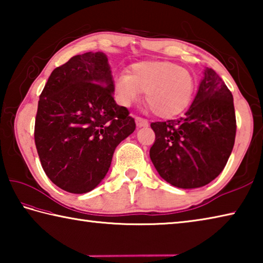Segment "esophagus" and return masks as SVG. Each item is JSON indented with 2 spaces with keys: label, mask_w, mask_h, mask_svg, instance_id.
I'll list each match as a JSON object with an SVG mask.
<instances>
[{
  "label": "esophagus",
  "mask_w": 263,
  "mask_h": 263,
  "mask_svg": "<svg viewBox=\"0 0 263 263\" xmlns=\"http://www.w3.org/2000/svg\"><path fill=\"white\" fill-rule=\"evenodd\" d=\"M136 123H137L138 127H142V126H147L148 125L147 119H145L142 117H136Z\"/></svg>",
  "instance_id": "obj_1"
}]
</instances>
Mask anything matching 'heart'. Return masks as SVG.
<instances>
[{
	"mask_svg": "<svg viewBox=\"0 0 263 263\" xmlns=\"http://www.w3.org/2000/svg\"><path fill=\"white\" fill-rule=\"evenodd\" d=\"M194 77L188 69L169 61H144L131 66L130 74L115 78L114 90L118 101L130 105L145 92V102L159 117H173L190 103Z\"/></svg>",
	"mask_w": 263,
	"mask_h": 263,
	"instance_id": "b5f03b06",
	"label": "heart"
}]
</instances>
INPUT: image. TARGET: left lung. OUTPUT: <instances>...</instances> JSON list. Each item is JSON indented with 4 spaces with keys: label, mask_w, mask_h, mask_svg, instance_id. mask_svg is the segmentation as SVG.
Instances as JSON below:
<instances>
[{
    "label": "left lung",
    "mask_w": 263,
    "mask_h": 263,
    "mask_svg": "<svg viewBox=\"0 0 263 263\" xmlns=\"http://www.w3.org/2000/svg\"><path fill=\"white\" fill-rule=\"evenodd\" d=\"M151 127L155 140L149 157L160 176L182 189L206 185L220 174L234 146L232 92L206 68L188 111L180 118L151 123Z\"/></svg>",
    "instance_id": "obj_1"
}]
</instances>
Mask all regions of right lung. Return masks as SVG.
<instances>
[{"mask_svg": "<svg viewBox=\"0 0 263 263\" xmlns=\"http://www.w3.org/2000/svg\"><path fill=\"white\" fill-rule=\"evenodd\" d=\"M108 58L102 52L75 55L51 73L34 123L42 167L53 183L84 194L104 179L119 142L135 131L125 106L114 100Z\"/></svg>", "mask_w": 263, "mask_h": 263, "instance_id": "right-lung-1", "label": "right lung"}]
</instances>
